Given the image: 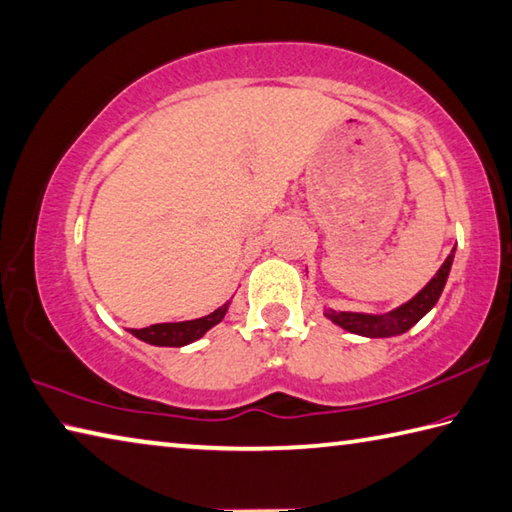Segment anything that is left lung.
Masks as SVG:
<instances>
[{
    "label": "left lung",
    "instance_id": "left-lung-1",
    "mask_svg": "<svg viewBox=\"0 0 512 512\" xmlns=\"http://www.w3.org/2000/svg\"><path fill=\"white\" fill-rule=\"evenodd\" d=\"M454 259V250L445 259L443 266L436 271L427 286L421 293H416L410 302L398 306L396 311L389 315H367V313H347V311H327L324 315L331 322H336L338 327L347 329L351 333H358V336L367 338H389V336H401V333L410 331L414 324L423 318V315L432 309V306L439 302L441 291L445 282H448L450 266Z\"/></svg>",
    "mask_w": 512,
    "mask_h": 512
}]
</instances>
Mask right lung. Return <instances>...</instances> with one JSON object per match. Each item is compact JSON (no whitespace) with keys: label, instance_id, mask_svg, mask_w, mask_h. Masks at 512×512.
Instances as JSON below:
<instances>
[{"label":"right lung","instance_id":"obj_1","mask_svg":"<svg viewBox=\"0 0 512 512\" xmlns=\"http://www.w3.org/2000/svg\"><path fill=\"white\" fill-rule=\"evenodd\" d=\"M228 311V304L219 306L217 311H212L206 318L199 320H188V322H163V324H150L145 329H132L136 338H141L150 345L156 347H183L190 345V342L199 340L203 333L215 327Z\"/></svg>","mask_w":512,"mask_h":512}]
</instances>
